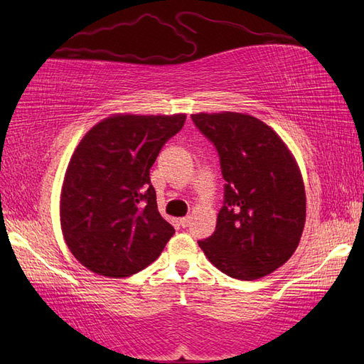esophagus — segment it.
Returning <instances> with one entry per match:
<instances>
[{"label":"esophagus","instance_id":"1","mask_svg":"<svg viewBox=\"0 0 364 364\" xmlns=\"http://www.w3.org/2000/svg\"><path fill=\"white\" fill-rule=\"evenodd\" d=\"M191 225V217L186 215V217H182L181 218V226L182 228H188Z\"/></svg>","mask_w":364,"mask_h":364}]
</instances>
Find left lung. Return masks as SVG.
I'll use <instances>...</instances> for the list:
<instances>
[{
	"label": "left lung",
	"mask_w": 364,
	"mask_h": 364,
	"mask_svg": "<svg viewBox=\"0 0 364 364\" xmlns=\"http://www.w3.org/2000/svg\"><path fill=\"white\" fill-rule=\"evenodd\" d=\"M213 142L225 179L214 234L199 240L206 258L230 278L259 279L281 267L305 225V190L290 150L255 117L196 114Z\"/></svg>",
	"instance_id": "8db88e82"
}]
</instances>
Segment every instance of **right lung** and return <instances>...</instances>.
Instances as JSON below:
<instances>
[{
  "label": "right lung",
  "mask_w": 364,
  "mask_h": 364,
  "mask_svg": "<svg viewBox=\"0 0 364 364\" xmlns=\"http://www.w3.org/2000/svg\"><path fill=\"white\" fill-rule=\"evenodd\" d=\"M185 115H115L94 126L68 164L60 225L73 255L109 278L155 261L174 228L158 211L150 168Z\"/></svg>",
  "instance_id": "obj_1"
}]
</instances>
